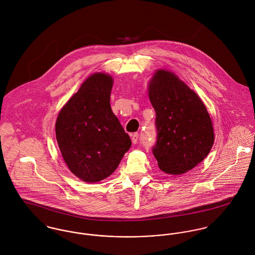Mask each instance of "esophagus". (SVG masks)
Segmentation results:
<instances>
[{
	"mask_svg": "<svg viewBox=\"0 0 255 255\" xmlns=\"http://www.w3.org/2000/svg\"><path fill=\"white\" fill-rule=\"evenodd\" d=\"M138 139H139V134L138 133H134L132 135V142L133 143H137L138 142Z\"/></svg>",
	"mask_w": 255,
	"mask_h": 255,
	"instance_id": "1",
	"label": "esophagus"
}]
</instances>
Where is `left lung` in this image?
<instances>
[{
  "label": "left lung",
  "mask_w": 255,
  "mask_h": 255,
  "mask_svg": "<svg viewBox=\"0 0 255 255\" xmlns=\"http://www.w3.org/2000/svg\"><path fill=\"white\" fill-rule=\"evenodd\" d=\"M148 96L155 111L157 136L152 153L159 168L174 175L193 169L214 142L205 106L193 90L166 70L154 74Z\"/></svg>",
  "instance_id": "8db88e82"
}]
</instances>
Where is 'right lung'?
Returning a JSON list of instances; mask_svg holds the SVG:
<instances>
[{"label":"right lung","mask_w":255,"mask_h":255,"mask_svg":"<svg viewBox=\"0 0 255 255\" xmlns=\"http://www.w3.org/2000/svg\"><path fill=\"white\" fill-rule=\"evenodd\" d=\"M113 78L96 73L58 114L56 137L70 171L81 180L95 183L114 173L131 146L111 108Z\"/></svg>","instance_id":"obj_1"}]
</instances>
